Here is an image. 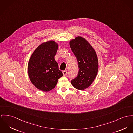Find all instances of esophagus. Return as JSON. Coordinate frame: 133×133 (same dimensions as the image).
Instances as JSON below:
<instances>
[{
  "label": "esophagus",
  "instance_id": "1",
  "mask_svg": "<svg viewBox=\"0 0 133 133\" xmlns=\"http://www.w3.org/2000/svg\"><path fill=\"white\" fill-rule=\"evenodd\" d=\"M67 74V70H65V71H63V75H64V76H65L66 74Z\"/></svg>",
  "mask_w": 133,
  "mask_h": 133
}]
</instances>
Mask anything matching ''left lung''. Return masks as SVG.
Listing matches in <instances>:
<instances>
[{
    "mask_svg": "<svg viewBox=\"0 0 133 133\" xmlns=\"http://www.w3.org/2000/svg\"><path fill=\"white\" fill-rule=\"evenodd\" d=\"M70 48L77 60L79 71L71 81L74 87L84 90L94 81L98 71V59L95 49L84 38L78 36L69 42Z\"/></svg>",
    "mask_w": 133,
    "mask_h": 133,
    "instance_id": "obj_1",
    "label": "left lung"
}]
</instances>
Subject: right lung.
<instances>
[{"label": "right lung", "mask_w": 133, "mask_h": 133, "mask_svg": "<svg viewBox=\"0 0 133 133\" xmlns=\"http://www.w3.org/2000/svg\"><path fill=\"white\" fill-rule=\"evenodd\" d=\"M58 47L57 42L49 40L38 46L30 56L28 65L29 77L31 83L40 90H51L63 75L55 59Z\"/></svg>", "instance_id": "1"}]
</instances>
